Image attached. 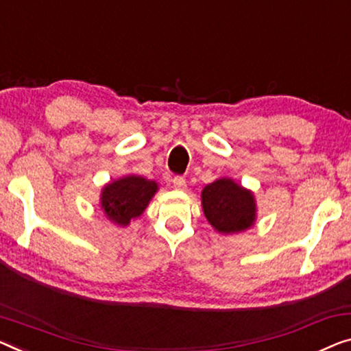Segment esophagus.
<instances>
[{
    "label": "esophagus",
    "mask_w": 351,
    "mask_h": 351,
    "mask_svg": "<svg viewBox=\"0 0 351 351\" xmlns=\"http://www.w3.org/2000/svg\"><path fill=\"white\" fill-rule=\"evenodd\" d=\"M171 182H173L175 189H186V180L182 176H173Z\"/></svg>",
    "instance_id": "34e87169"
}]
</instances>
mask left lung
<instances>
[{
  "mask_svg": "<svg viewBox=\"0 0 351 351\" xmlns=\"http://www.w3.org/2000/svg\"><path fill=\"white\" fill-rule=\"evenodd\" d=\"M202 205L209 223L221 233L243 232L255 221L254 195L228 178L203 189Z\"/></svg>",
  "mask_w": 351,
  "mask_h": 351,
  "instance_id": "1",
  "label": "left lung"
}]
</instances>
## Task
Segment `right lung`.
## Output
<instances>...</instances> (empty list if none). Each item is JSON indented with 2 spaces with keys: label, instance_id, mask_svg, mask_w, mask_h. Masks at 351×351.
I'll use <instances>...</instances> for the list:
<instances>
[{
  "label": "right lung",
  "instance_id": "obj_1",
  "mask_svg": "<svg viewBox=\"0 0 351 351\" xmlns=\"http://www.w3.org/2000/svg\"><path fill=\"white\" fill-rule=\"evenodd\" d=\"M156 191L158 184L142 176H125L110 182L102 191L104 213L118 226H128L145 211Z\"/></svg>",
  "mask_w": 351,
  "mask_h": 351
}]
</instances>
